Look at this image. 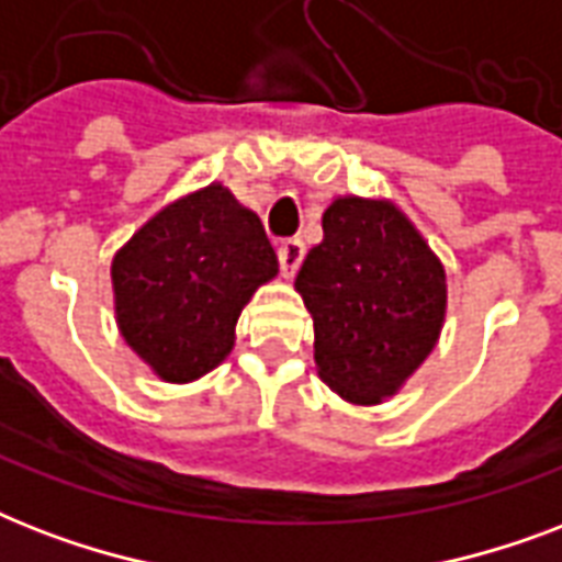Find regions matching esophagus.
<instances>
[{"instance_id":"34e87169","label":"esophagus","mask_w":562,"mask_h":562,"mask_svg":"<svg viewBox=\"0 0 562 562\" xmlns=\"http://www.w3.org/2000/svg\"><path fill=\"white\" fill-rule=\"evenodd\" d=\"M303 254H306V247H303L300 238H285V241H282L280 250H277L282 277H294V271H297L300 262H303Z\"/></svg>"}]
</instances>
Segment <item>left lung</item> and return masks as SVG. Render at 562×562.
I'll return each mask as SVG.
<instances>
[{
    "mask_svg": "<svg viewBox=\"0 0 562 562\" xmlns=\"http://www.w3.org/2000/svg\"><path fill=\"white\" fill-rule=\"evenodd\" d=\"M294 289L315 321L317 373L356 405L400 391L443 326V265L387 201L335 198Z\"/></svg>",
    "mask_w": 562,
    "mask_h": 562,
    "instance_id": "left-lung-1",
    "label": "left lung"
}]
</instances>
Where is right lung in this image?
Masks as SVG:
<instances>
[{
	"label": "right lung",
	"instance_id": "right-lung-1",
	"mask_svg": "<svg viewBox=\"0 0 562 562\" xmlns=\"http://www.w3.org/2000/svg\"><path fill=\"white\" fill-rule=\"evenodd\" d=\"M277 271L259 215L212 183L157 212L113 256L116 324L160 379L192 382L227 359L241 308Z\"/></svg>",
	"mask_w": 562,
	"mask_h": 562
}]
</instances>
